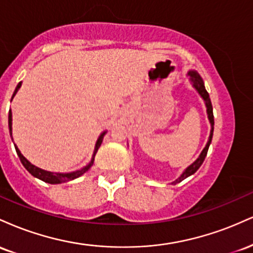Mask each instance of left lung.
Wrapping results in <instances>:
<instances>
[{
  "mask_svg": "<svg viewBox=\"0 0 253 253\" xmlns=\"http://www.w3.org/2000/svg\"><path fill=\"white\" fill-rule=\"evenodd\" d=\"M188 76H189V80L191 84H193L194 88L196 89V91L199 92L200 95H201V97L203 98V101H205L206 103V107H207V114H208V119H210V123H211V134H210V139H208L207 144H206L205 149L202 150L201 155L199 156V158L196 159L195 162H194L193 164L189 165V167L187 168L184 171H183V173L181 176L178 177V178L176 179V181L172 182V184H176V183H179L182 182L183 179H185L187 177H189L190 175H193V173H195L197 170H199V168L201 167L203 161H205L206 156H207V152H208V149H210V145L211 143V138H213V130H214V115H213V107H211V98H210V94L207 92V90L205 88V83H203L202 78L200 77V75L197 74L196 71L194 70H190L188 72Z\"/></svg>",
  "mask_w": 253,
  "mask_h": 253,
  "instance_id": "1",
  "label": "left lung"
}]
</instances>
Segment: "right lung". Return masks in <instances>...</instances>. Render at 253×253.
<instances>
[{"instance_id":"obj_1","label":"right lung","mask_w":253,"mask_h":253,"mask_svg":"<svg viewBox=\"0 0 253 253\" xmlns=\"http://www.w3.org/2000/svg\"><path fill=\"white\" fill-rule=\"evenodd\" d=\"M20 86H21V82H20L16 85L15 91H14V94H13V96H11V98L15 96V94L17 92V90H19ZM8 124H9V132H10V135H11V110H9V117H8ZM104 134H106V130H104L103 133H101V135L98 136V139H97V141H96V145H95L94 155H92V158H91V161H90V163L88 165H85V167H84V168H82V169H81V170L74 171V172H69V173H57V172H51V171H46V170L40 169V168H38V167H36V165H33L32 163H30V162H28L27 159H26L25 157L21 155V152H20V150L17 149L16 145L15 144H14V145H15L16 153H17V156H19V158H20V161H21L22 165H24L25 169L27 170L32 176L37 177V178L42 179V181L46 182V183H50V184H59V183L69 182V181H71V179H75V178H77V177L82 176L84 172H86V171H88L90 168H91L92 163H94L95 155H96L98 147H100L101 144H102ZM11 139H13V136H11Z\"/></svg>"}]
</instances>
